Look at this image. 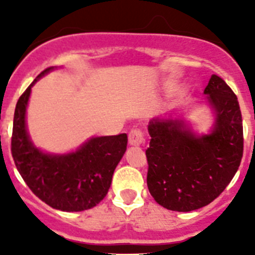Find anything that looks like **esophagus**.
Listing matches in <instances>:
<instances>
[{"mask_svg": "<svg viewBox=\"0 0 255 255\" xmlns=\"http://www.w3.org/2000/svg\"><path fill=\"white\" fill-rule=\"evenodd\" d=\"M144 141V132L140 129H132L129 132V144L138 147Z\"/></svg>", "mask_w": 255, "mask_h": 255, "instance_id": "34e87169", "label": "esophagus"}]
</instances>
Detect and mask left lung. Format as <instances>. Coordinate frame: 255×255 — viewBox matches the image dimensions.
<instances>
[{"instance_id":"obj_1","label":"left lung","mask_w":255,"mask_h":255,"mask_svg":"<svg viewBox=\"0 0 255 255\" xmlns=\"http://www.w3.org/2000/svg\"><path fill=\"white\" fill-rule=\"evenodd\" d=\"M216 120L209 134L198 136L179 119L150 120L147 185L158 204L190 212L207 206L235 176L244 149L238 97L222 78L212 75L204 89Z\"/></svg>"}]
</instances>
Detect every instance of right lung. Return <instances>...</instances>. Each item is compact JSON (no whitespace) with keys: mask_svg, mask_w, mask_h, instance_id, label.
I'll list each match as a JSON object with an SVG mask.
<instances>
[{"mask_svg":"<svg viewBox=\"0 0 255 255\" xmlns=\"http://www.w3.org/2000/svg\"><path fill=\"white\" fill-rule=\"evenodd\" d=\"M52 69L42 71L17 101L11 154L22 180L42 202L60 211H85L108 193L115 168L126 150L128 135L92 138L75 152L60 155L34 147L26 131V106L33 84Z\"/></svg>","mask_w":255,"mask_h":255,"instance_id":"right-lung-1","label":"right lung"}]
</instances>
